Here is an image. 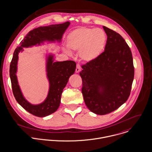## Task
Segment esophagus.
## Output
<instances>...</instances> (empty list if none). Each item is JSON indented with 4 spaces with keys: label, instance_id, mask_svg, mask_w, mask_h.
Masks as SVG:
<instances>
[{
    "label": "esophagus",
    "instance_id": "obj_1",
    "mask_svg": "<svg viewBox=\"0 0 152 152\" xmlns=\"http://www.w3.org/2000/svg\"><path fill=\"white\" fill-rule=\"evenodd\" d=\"M80 70V65L79 64H76V72L79 73Z\"/></svg>",
    "mask_w": 152,
    "mask_h": 152
}]
</instances>
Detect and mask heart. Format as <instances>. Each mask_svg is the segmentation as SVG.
I'll use <instances>...</instances> for the list:
<instances>
[{"mask_svg":"<svg viewBox=\"0 0 152 152\" xmlns=\"http://www.w3.org/2000/svg\"><path fill=\"white\" fill-rule=\"evenodd\" d=\"M67 47L75 51L79 50L82 60L90 61L98 58L106 43V35L100 29L80 27L71 31L67 37ZM70 53L69 51H66Z\"/></svg>","mask_w":152,"mask_h":152,"instance_id":"obj_1","label":"heart"}]
</instances>
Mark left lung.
<instances>
[{"label":"left lung","instance_id":"obj_1","mask_svg":"<svg viewBox=\"0 0 152 152\" xmlns=\"http://www.w3.org/2000/svg\"><path fill=\"white\" fill-rule=\"evenodd\" d=\"M107 37L104 51L82 66V92L85 103L94 113L104 115L128 99L134 69L130 49L115 31L103 26Z\"/></svg>","mask_w":152,"mask_h":152}]
</instances>
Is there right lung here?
<instances>
[{"mask_svg": "<svg viewBox=\"0 0 152 152\" xmlns=\"http://www.w3.org/2000/svg\"><path fill=\"white\" fill-rule=\"evenodd\" d=\"M70 22L40 26L30 31L15 50L10 64V77L12 91L18 103L26 111L37 117H45L57 110L61 103V96L69 77L76 69L74 61H66L53 62V56L48 58L47 62V76L50 83V88L46 99L38 105H32L23 96L18 85L16 73L18 55L23 48L40 44L45 40L61 41L62 35L68 28Z\"/></svg>", "mask_w": 152, "mask_h": 152, "instance_id": "add662e5", "label": "right lung"}]
</instances>
